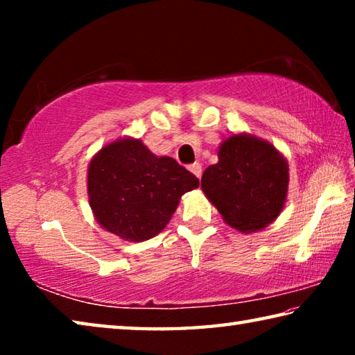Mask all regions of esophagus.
<instances>
[{
  "label": "esophagus",
  "instance_id": "obj_1",
  "mask_svg": "<svg viewBox=\"0 0 355 355\" xmlns=\"http://www.w3.org/2000/svg\"><path fill=\"white\" fill-rule=\"evenodd\" d=\"M189 171H191L192 173H194V175H196L197 178L202 177V164H200V163L191 164V166H189Z\"/></svg>",
  "mask_w": 355,
  "mask_h": 355
}]
</instances>
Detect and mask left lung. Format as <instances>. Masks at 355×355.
Instances as JSON below:
<instances>
[{
	"label": "left lung",
	"mask_w": 355,
	"mask_h": 355,
	"mask_svg": "<svg viewBox=\"0 0 355 355\" xmlns=\"http://www.w3.org/2000/svg\"><path fill=\"white\" fill-rule=\"evenodd\" d=\"M219 161L202 175V191L228 225L241 233L263 230L279 218L288 196V161L271 142L249 133L232 135Z\"/></svg>",
	"instance_id": "obj_1"
}]
</instances>
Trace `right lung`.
Returning <instances> with one entry per match:
<instances>
[{
  "label": "right lung",
  "instance_id": "1",
  "mask_svg": "<svg viewBox=\"0 0 355 355\" xmlns=\"http://www.w3.org/2000/svg\"><path fill=\"white\" fill-rule=\"evenodd\" d=\"M196 188V175L171 156L153 155L135 137L106 144L87 167V196L95 220L131 243L158 235L182 196Z\"/></svg>",
  "mask_w": 355,
  "mask_h": 355
}]
</instances>
